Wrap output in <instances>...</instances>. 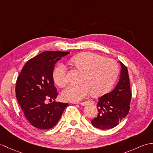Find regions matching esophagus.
Wrapping results in <instances>:
<instances>
[{
	"label": "esophagus",
	"instance_id": "34e87169",
	"mask_svg": "<svg viewBox=\"0 0 153 153\" xmlns=\"http://www.w3.org/2000/svg\"><path fill=\"white\" fill-rule=\"evenodd\" d=\"M78 104H79V105H82V106H85L87 105H89V104H91V105H93V104H94V101H93V100H87V101H85V102H78Z\"/></svg>",
	"mask_w": 153,
	"mask_h": 153
}]
</instances>
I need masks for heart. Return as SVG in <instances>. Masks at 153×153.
<instances>
[{
    "instance_id": "b5f03b06",
    "label": "heart",
    "mask_w": 153,
    "mask_h": 153,
    "mask_svg": "<svg viewBox=\"0 0 153 153\" xmlns=\"http://www.w3.org/2000/svg\"><path fill=\"white\" fill-rule=\"evenodd\" d=\"M70 62L82 73L79 83L68 86L62 94V98L70 102H79L85 99L90 93L95 97L105 94L114 83L119 71V66L114 60L90 52L76 55L71 58ZM53 77L59 87L67 85V68L64 64L57 65Z\"/></svg>"
}]
</instances>
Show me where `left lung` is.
<instances>
[{"label":"left lung","instance_id":"left-lung-1","mask_svg":"<svg viewBox=\"0 0 153 153\" xmlns=\"http://www.w3.org/2000/svg\"><path fill=\"white\" fill-rule=\"evenodd\" d=\"M120 64L122 70L118 82L111 92L100 97L97 103L98 115L91 121L100 129L114 128L128 114L130 108L132 94L128 71L124 64Z\"/></svg>","mask_w":153,"mask_h":153}]
</instances>
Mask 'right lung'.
<instances>
[{
	"label": "right lung",
	"mask_w": 153,
	"mask_h": 153,
	"mask_svg": "<svg viewBox=\"0 0 153 153\" xmlns=\"http://www.w3.org/2000/svg\"><path fill=\"white\" fill-rule=\"evenodd\" d=\"M69 53L54 51L43 52L27 62L17 78L16 99L25 117L35 128H53L68 105L54 100L58 93L54 85L53 73L57 61ZM46 100L54 101L46 104Z\"/></svg>",
	"instance_id": "add662e5"
}]
</instances>
